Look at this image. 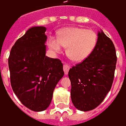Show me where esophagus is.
Listing matches in <instances>:
<instances>
[{
    "mask_svg": "<svg viewBox=\"0 0 126 126\" xmlns=\"http://www.w3.org/2000/svg\"><path fill=\"white\" fill-rule=\"evenodd\" d=\"M69 66L67 64H64V66H63V70L64 71V73L67 75L68 73V71H69Z\"/></svg>",
    "mask_w": 126,
    "mask_h": 126,
    "instance_id": "obj_1",
    "label": "esophagus"
}]
</instances>
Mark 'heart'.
<instances>
[{
	"instance_id": "b5f03b06",
	"label": "heart",
	"mask_w": 126,
	"mask_h": 126,
	"mask_svg": "<svg viewBox=\"0 0 126 126\" xmlns=\"http://www.w3.org/2000/svg\"><path fill=\"white\" fill-rule=\"evenodd\" d=\"M97 42L96 33L92 30L79 27H69L58 32V38L51 36L48 39V46L55 53L62 52L66 47V53L71 60L80 62L90 57Z\"/></svg>"
}]
</instances>
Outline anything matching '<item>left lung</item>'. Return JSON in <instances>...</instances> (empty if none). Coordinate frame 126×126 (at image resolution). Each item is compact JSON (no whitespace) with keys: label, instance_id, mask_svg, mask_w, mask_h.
<instances>
[{"label":"left lung","instance_id":"left-lung-1","mask_svg":"<svg viewBox=\"0 0 126 126\" xmlns=\"http://www.w3.org/2000/svg\"><path fill=\"white\" fill-rule=\"evenodd\" d=\"M97 42L90 57L69 70L71 98L78 110L88 111L103 101L112 86L116 54L112 40L103 31L98 32Z\"/></svg>","mask_w":126,"mask_h":126}]
</instances>
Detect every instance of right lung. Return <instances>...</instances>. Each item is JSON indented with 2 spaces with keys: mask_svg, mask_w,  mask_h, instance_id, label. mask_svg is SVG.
I'll list each match as a JSON object with an SVG mask.
<instances>
[{
  "mask_svg": "<svg viewBox=\"0 0 126 126\" xmlns=\"http://www.w3.org/2000/svg\"><path fill=\"white\" fill-rule=\"evenodd\" d=\"M46 31L44 27L29 29L16 41L8 58L13 91L22 104L36 112L49 106L64 74L59 59L46 56Z\"/></svg>",
  "mask_w": 126,
  "mask_h": 126,
  "instance_id": "right-lung-1",
  "label": "right lung"
}]
</instances>
